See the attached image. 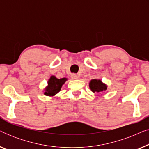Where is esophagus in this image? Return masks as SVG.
Returning <instances> with one entry per match:
<instances>
[{"mask_svg":"<svg viewBox=\"0 0 149 149\" xmlns=\"http://www.w3.org/2000/svg\"><path fill=\"white\" fill-rule=\"evenodd\" d=\"M71 78H72V79H73V80H75V79H77L79 78V76L76 74H72L71 75Z\"/></svg>","mask_w":149,"mask_h":149,"instance_id":"obj_1","label":"esophagus"}]
</instances>
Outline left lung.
<instances>
[{"instance_id": "obj_1", "label": "left lung", "mask_w": 149, "mask_h": 149, "mask_svg": "<svg viewBox=\"0 0 149 149\" xmlns=\"http://www.w3.org/2000/svg\"><path fill=\"white\" fill-rule=\"evenodd\" d=\"M89 88L92 92H102L107 89V85L102 82L100 79H92L89 82Z\"/></svg>"}]
</instances>
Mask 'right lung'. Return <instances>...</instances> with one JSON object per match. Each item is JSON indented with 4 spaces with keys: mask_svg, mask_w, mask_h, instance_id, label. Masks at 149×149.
I'll list each match as a JSON object with an SVG mask.
<instances>
[{
    "mask_svg": "<svg viewBox=\"0 0 149 149\" xmlns=\"http://www.w3.org/2000/svg\"><path fill=\"white\" fill-rule=\"evenodd\" d=\"M66 81V78L57 79L55 76H52L47 82L48 85L45 89L44 94L47 96H54L60 91Z\"/></svg>",
    "mask_w": 149,
    "mask_h": 149,
    "instance_id": "add662e5",
    "label": "right lung"
}]
</instances>
